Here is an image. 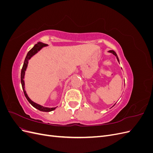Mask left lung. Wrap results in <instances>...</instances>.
Here are the masks:
<instances>
[{"label":"left lung","mask_w":153,"mask_h":153,"mask_svg":"<svg viewBox=\"0 0 153 153\" xmlns=\"http://www.w3.org/2000/svg\"><path fill=\"white\" fill-rule=\"evenodd\" d=\"M108 52H109V53H112L113 55H114L115 57H116V58H117V61L119 62V58H118V56H117V53H115L114 50H109V51H108ZM122 69V68H121Z\"/></svg>","instance_id":"8db88e82"}]
</instances>
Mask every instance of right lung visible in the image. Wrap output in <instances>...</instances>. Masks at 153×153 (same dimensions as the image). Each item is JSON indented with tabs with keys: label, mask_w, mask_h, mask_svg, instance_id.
Returning a JSON list of instances; mask_svg holds the SVG:
<instances>
[{
	"label": "right lung",
	"mask_w": 153,
	"mask_h": 153,
	"mask_svg": "<svg viewBox=\"0 0 153 153\" xmlns=\"http://www.w3.org/2000/svg\"><path fill=\"white\" fill-rule=\"evenodd\" d=\"M48 46L47 44H45L42 42H39L37 44H36L33 48H32L30 51H29V52L27 53V56L25 59V61L24 62V65H23L22 69V71H21V84L22 86V89L23 91H24L25 96L26 97L27 100H28L29 102L31 104L32 106H33L34 108L36 109H38L40 111H42V112H51V111L54 110L57 107H53V108H49V107H45V106H43L42 105H40L38 103H36L34 102L33 101H32L29 97L27 95L26 91H25V81H24V78H25V71L27 70V66H28V64H29V60L34 56L35 54H36L38 52L42 49L43 47H46Z\"/></svg>",
	"instance_id": "right-lung-1"
}]
</instances>
